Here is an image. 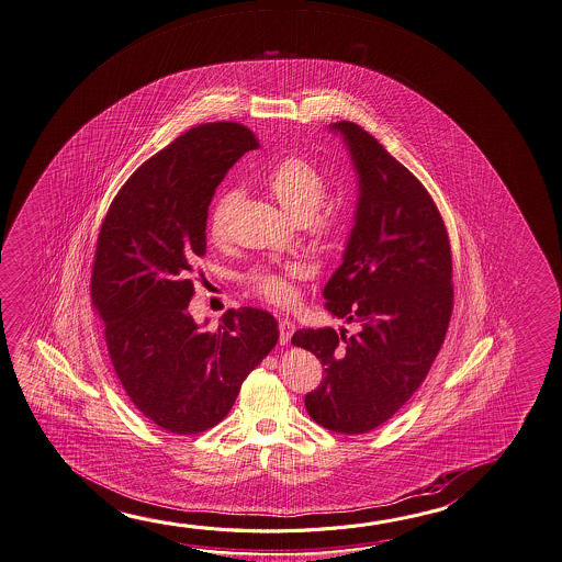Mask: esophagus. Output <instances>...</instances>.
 I'll return each instance as SVG.
<instances>
[{"label": "esophagus", "instance_id": "esophagus-1", "mask_svg": "<svg viewBox=\"0 0 562 562\" xmlns=\"http://www.w3.org/2000/svg\"><path fill=\"white\" fill-rule=\"evenodd\" d=\"M293 333H295V323L289 321V318H279V340H281V345H286L293 337Z\"/></svg>", "mask_w": 562, "mask_h": 562}]
</instances>
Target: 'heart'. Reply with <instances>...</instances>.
Returning <instances> with one entry per match:
<instances>
[{"label":"heart","instance_id":"b5f03b06","mask_svg":"<svg viewBox=\"0 0 562 562\" xmlns=\"http://www.w3.org/2000/svg\"><path fill=\"white\" fill-rule=\"evenodd\" d=\"M267 188L291 220L305 224L311 239L317 245H330L342 232V215L333 207H321L327 198V180L317 168L303 158H285L267 173ZM237 202V192L227 190L215 200L210 214V232L222 239L227 220ZM299 277L296 267L283 271H256L249 277V285L257 295L269 303L286 305L295 295L293 279Z\"/></svg>","mask_w":562,"mask_h":562}]
</instances>
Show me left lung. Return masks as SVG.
<instances>
[{
  "instance_id": "left-lung-1",
  "label": "left lung",
  "mask_w": 562,
  "mask_h": 562,
  "mask_svg": "<svg viewBox=\"0 0 562 562\" xmlns=\"http://www.w3.org/2000/svg\"><path fill=\"white\" fill-rule=\"evenodd\" d=\"M357 172L355 225L323 296L347 328H303L295 347L325 376L305 396L308 416L338 434H364L419 389L446 338L453 286L448 232L428 190L358 124L328 126Z\"/></svg>"
}]
</instances>
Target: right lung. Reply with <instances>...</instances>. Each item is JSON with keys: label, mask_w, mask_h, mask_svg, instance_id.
Segmentation results:
<instances>
[{"label": "right lung", "mask_w": 562, "mask_h": 562, "mask_svg": "<svg viewBox=\"0 0 562 562\" xmlns=\"http://www.w3.org/2000/svg\"><path fill=\"white\" fill-rule=\"evenodd\" d=\"M257 146L244 124L194 126L128 178L102 222L92 305L128 398L172 434L220 424L279 340L263 308H229L215 333L188 313L215 188Z\"/></svg>", "instance_id": "obj_1"}]
</instances>
